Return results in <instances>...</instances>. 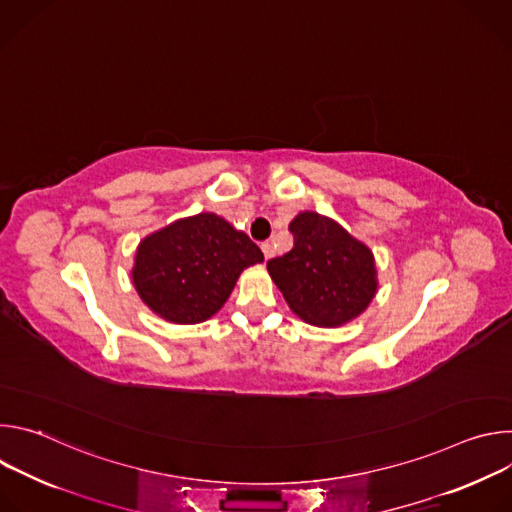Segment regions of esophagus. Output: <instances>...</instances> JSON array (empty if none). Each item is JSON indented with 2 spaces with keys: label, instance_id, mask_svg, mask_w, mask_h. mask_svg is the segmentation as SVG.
<instances>
[{
  "label": "esophagus",
  "instance_id": "obj_1",
  "mask_svg": "<svg viewBox=\"0 0 512 512\" xmlns=\"http://www.w3.org/2000/svg\"><path fill=\"white\" fill-rule=\"evenodd\" d=\"M261 251H263V257H265V261H269V259L273 257V247H271L269 243H263V245H261Z\"/></svg>",
  "mask_w": 512,
  "mask_h": 512
}]
</instances>
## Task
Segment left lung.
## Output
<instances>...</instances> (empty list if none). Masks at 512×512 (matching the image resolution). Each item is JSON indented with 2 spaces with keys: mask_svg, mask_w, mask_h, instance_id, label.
I'll use <instances>...</instances> for the list:
<instances>
[{
  "mask_svg": "<svg viewBox=\"0 0 512 512\" xmlns=\"http://www.w3.org/2000/svg\"><path fill=\"white\" fill-rule=\"evenodd\" d=\"M294 249L267 261L289 310L306 324L338 328L358 318L377 296L373 251L334 218L302 210L289 223Z\"/></svg>",
  "mask_w": 512,
  "mask_h": 512,
  "instance_id": "1",
  "label": "left lung"
}]
</instances>
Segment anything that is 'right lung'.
<instances>
[{"mask_svg": "<svg viewBox=\"0 0 512 512\" xmlns=\"http://www.w3.org/2000/svg\"><path fill=\"white\" fill-rule=\"evenodd\" d=\"M263 263L261 249L227 218H178L137 245L131 281L141 302L172 324H200L225 306L239 275Z\"/></svg>", "mask_w": 512, "mask_h": 512, "instance_id": "1", "label": "right lung"}]
</instances>
